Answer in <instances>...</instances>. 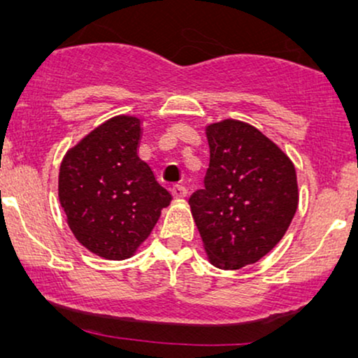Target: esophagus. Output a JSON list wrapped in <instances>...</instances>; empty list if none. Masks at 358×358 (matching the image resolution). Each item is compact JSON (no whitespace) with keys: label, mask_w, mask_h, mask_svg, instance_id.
Returning <instances> with one entry per match:
<instances>
[{"label":"esophagus","mask_w":358,"mask_h":358,"mask_svg":"<svg viewBox=\"0 0 358 358\" xmlns=\"http://www.w3.org/2000/svg\"><path fill=\"white\" fill-rule=\"evenodd\" d=\"M173 195L176 199H184L185 195H187V189L184 187V185H174L173 187Z\"/></svg>","instance_id":"obj_1"}]
</instances>
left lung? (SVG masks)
<instances>
[{
  "mask_svg": "<svg viewBox=\"0 0 358 358\" xmlns=\"http://www.w3.org/2000/svg\"><path fill=\"white\" fill-rule=\"evenodd\" d=\"M210 164L189 205L215 267L236 271L277 246L298 207L292 159L256 127L227 119L205 129Z\"/></svg>",
  "mask_w": 358,
  "mask_h": 358,
  "instance_id": "obj_1",
  "label": "left lung"
}]
</instances>
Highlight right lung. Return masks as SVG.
I'll use <instances>...</instances> for the list:
<instances>
[{"mask_svg":"<svg viewBox=\"0 0 358 358\" xmlns=\"http://www.w3.org/2000/svg\"><path fill=\"white\" fill-rule=\"evenodd\" d=\"M141 120L117 115L63 156L58 199L68 227L86 249L129 259L150 236L171 194L138 156Z\"/></svg>","mask_w":358,"mask_h":358,"instance_id":"obj_1","label":"right lung"}]
</instances>
